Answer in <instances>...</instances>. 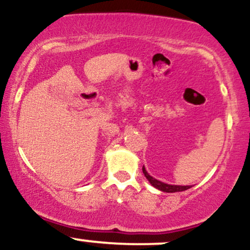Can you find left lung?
Segmentation results:
<instances>
[{
    "mask_svg": "<svg viewBox=\"0 0 250 250\" xmlns=\"http://www.w3.org/2000/svg\"><path fill=\"white\" fill-rule=\"evenodd\" d=\"M142 170H143V174H145V176L147 177V180L150 182V185L155 187L156 189H159V190L161 191H165V193H176V191H183V190H187L190 187L189 186H174V185H167V183H163L161 181L154 179V177H151L150 175L147 173V170H146L145 166L142 167Z\"/></svg>",
    "mask_w": 250,
    "mask_h": 250,
    "instance_id": "1",
    "label": "left lung"
}]
</instances>
